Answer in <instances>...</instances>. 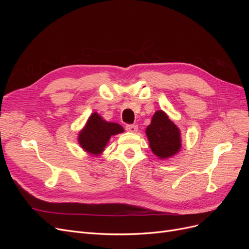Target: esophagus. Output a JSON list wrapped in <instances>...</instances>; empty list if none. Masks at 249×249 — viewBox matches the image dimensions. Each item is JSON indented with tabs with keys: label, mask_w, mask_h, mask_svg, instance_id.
Listing matches in <instances>:
<instances>
[{
	"label": "esophagus",
	"mask_w": 249,
	"mask_h": 249,
	"mask_svg": "<svg viewBox=\"0 0 249 249\" xmlns=\"http://www.w3.org/2000/svg\"><path fill=\"white\" fill-rule=\"evenodd\" d=\"M125 130L127 132H131V133H136L138 130V125L137 124H126Z\"/></svg>",
	"instance_id": "34e87169"
}]
</instances>
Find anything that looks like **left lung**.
Masks as SVG:
<instances>
[{
  "instance_id": "8db88e82",
  "label": "left lung",
  "mask_w": 249,
  "mask_h": 249,
  "mask_svg": "<svg viewBox=\"0 0 249 249\" xmlns=\"http://www.w3.org/2000/svg\"><path fill=\"white\" fill-rule=\"evenodd\" d=\"M152 152L160 159L175 156L182 146L178 127L162 110L157 111L145 130Z\"/></svg>"
}]
</instances>
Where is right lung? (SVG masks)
Masks as SVG:
<instances>
[{"instance_id": "add662e5", "label": "right lung", "mask_w": 249, "mask_h": 249, "mask_svg": "<svg viewBox=\"0 0 249 249\" xmlns=\"http://www.w3.org/2000/svg\"><path fill=\"white\" fill-rule=\"evenodd\" d=\"M124 132V127L116 123H108L96 112L92 113L78 136L81 147L90 155H101L111 136Z\"/></svg>"}]
</instances>
